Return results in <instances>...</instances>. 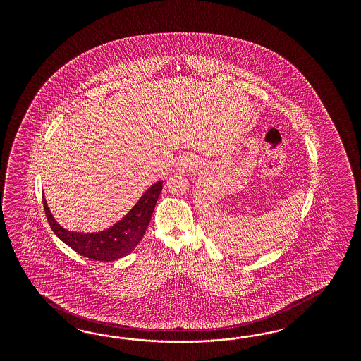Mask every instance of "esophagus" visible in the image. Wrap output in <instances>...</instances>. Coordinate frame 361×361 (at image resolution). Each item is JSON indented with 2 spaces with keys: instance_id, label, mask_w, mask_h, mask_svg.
I'll return each instance as SVG.
<instances>
[{
  "instance_id": "esophagus-1",
  "label": "esophagus",
  "mask_w": 361,
  "mask_h": 361,
  "mask_svg": "<svg viewBox=\"0 0 361 361\" xmlns=\"http://www.w3.org/2000/svg\"><path fill=\"white\" fill-rule=\"evenodd\" d=\"M185 166H188V165H185Z\"/></svg>"
}]
</instances>
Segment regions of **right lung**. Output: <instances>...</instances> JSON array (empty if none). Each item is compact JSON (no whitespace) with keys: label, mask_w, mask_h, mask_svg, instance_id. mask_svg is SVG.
<instances>
[{"label":"right lung","mask_w":361,"mask_h":361,"mask_svg":"<svg viewBox=\"0 0 361 361\" xmlns=\"http://www.w3.org/2000/svg\"><path fill=\"white\" fill-rule=\"evenodd\" d=\"M161 189L163 181L153 184L121 221L98 233H79L62 228L53 217L44 196H42V201L49 225L59 240H63L74 252L90 259L112 262L128 255L139 245L149 225Z\"/></svg>","instance_id":"1"}]
</instances>
